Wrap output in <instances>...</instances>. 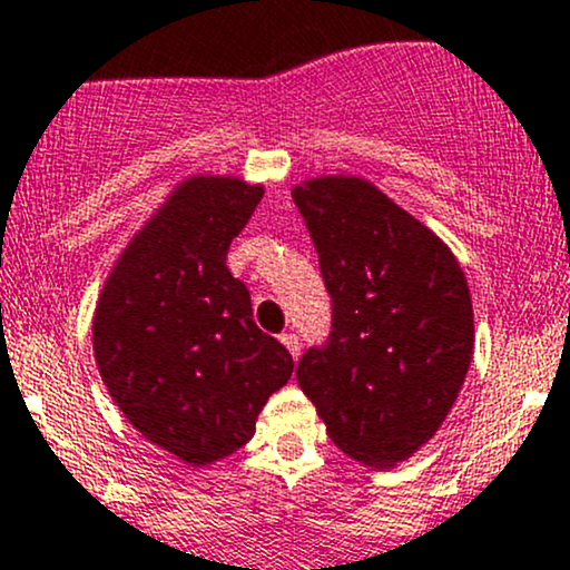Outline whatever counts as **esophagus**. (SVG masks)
I'll use <instances>...</instances> for the list:
<instances>
[{
    "label": "esophagus",
    "instance_id": "34e87169",
    "mask_svg": "<svg viewBox=\"0 0 570 570\" xmlns=\"http://www.w3.org/2000/svg\"><path fill=\"white\" fill-rule=\"evenodd\" d=\"M281 343H284L286 352H289L297 360V356H299V337L295 333H284V335H281Z\"/></svg>",
    "mask_w": 570,
    "mask_h": 570
}]
</instances>
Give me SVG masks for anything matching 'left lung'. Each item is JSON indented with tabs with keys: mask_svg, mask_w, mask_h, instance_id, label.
I'll list each match as a JSON object with an SVG mask.
<instances>
[{
	"mask_svg": "<svg viewBox=\"0 0 570 570\" xmlns=\"http://www.w3.org/2000/svg\"><path fill=\"white\" fill-rule=\"evenodd\" d=\"M333 297V335L297 384L346 458L395 468L452 411L473 360V303L458 256L360 175L292 189Z\"/></svg>",
	"mask_w": 570,
	"mask_h": 570,
	"instance_id": "left-lung-1",
	"label": "left lung"
}]
</instances>
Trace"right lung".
<instances>
[{
    "label": "right lung",
    "mask_w": 570,
    "mask_h": 570,
    "mask_svg": "<svg viewBox=\"0 0 570 570\" xmlns=\"http://www.w3.org/2000/svg\"><path fill=\"white\" fill-rule=\"evenodd\" d=\"M262 194L237 175L175 184L118 254L94 308V360L110 397L137 433L191 468L246 446L295 371L227 267Z\"/></svg>",
    "instance_id": "right-lung-1"
}]
</instances>
